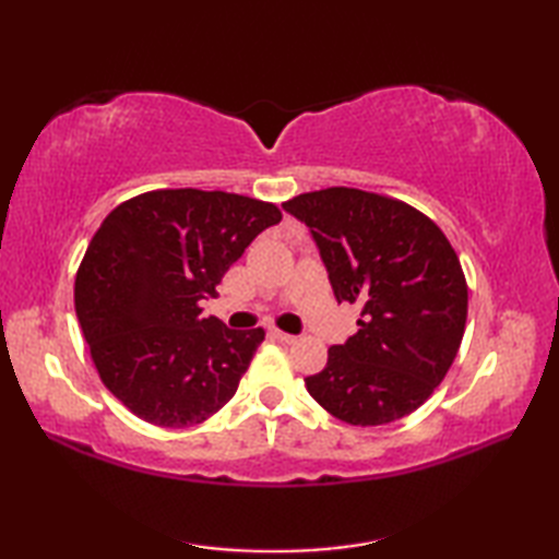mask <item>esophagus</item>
Returning <instances> with one entry per match:
<instances>
[{
	"mask_svg": "<svg viewBox=\"0 0 559 559\" xmlns=\"http://www.w3.org/2000/svg\"><path fill=\"white\" fill-rule=\"evenodd\" d=\"M273 336H276L281 343H295L298 341V336H293V334H286V331H273Z\"/></svg>",
	"mask_w": 559,
	"mask_h": 559,
	"instance_id": "obj_1",
	"label": "esophagus"
}]
</instances>
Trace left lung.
Wrapping results in <instances>:
<instances>
[{
	"instance_id": "obj_1",
	"label": "left lung",
	"mask_w": 559,
	"mask_h": 559,
	"mask_svg": "<svg viewBox=\"0 0 559 559\" xmlns=\"http://www.w3.org/2000/svg\"><path fill=\"white\" fill-rule=\"evenodd\" d=\"M312 230L338 302H358V331L329 348L310 396L334 418L370 427L406 418L454 362L468 286L447 235L406 201L355 187L288 199Z\"/></svg>"
}]
</instances>
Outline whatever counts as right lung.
<instances>
[{"label": "right lung", "mask_w": 559, "mask_h": 559, "mask_svg": "<svg viewBox=\"0 0 559 559\" xmlns=\"http://www.w3.org/2000/svg\"><path fill=\"white\" fill-rule=\"evenodd\" d=\"M281 218L271 201L194 187L108 213L79 264L74 307L103 384L136 418L192 427L235 396L266 334L201 317V300Z\"/></svg>", "instance_id": "right-lung-1"}]
</instances>
